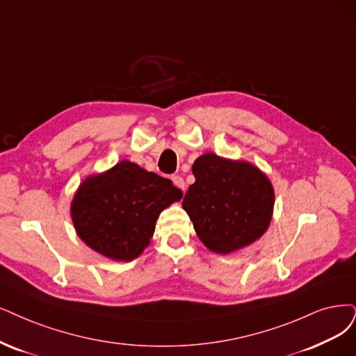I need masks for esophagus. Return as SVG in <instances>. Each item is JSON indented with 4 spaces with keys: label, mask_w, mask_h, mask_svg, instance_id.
<instances>
[{
    "label": "esophagus",
    "mask_w": 356,
    "mask_h": 356,
    "mask_svg": "<svg viewBox=\"0 0 356 356\" xmlns=\"http://www.w3.org/2000/svg\"><path fill=\"white\" fill-rule=\"evenodd\" d=\"M171 181H173V185H175L176 188H179V189H181L183 192H185L186 185H185V180H183L181 176H179V175L171 176Z\"/></svg>",
    "instance_id": "34e87169"
}]
</instances>
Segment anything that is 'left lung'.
Wrapping results in <instances>:
<instances>
[{
    "instance_id": "left-lung-1",
    "label": "left lung",
    "mask_w": 356,
    "mask_h": 356,
    "mask_svg": "<svg viewBox=\"0 0 356 356\" xmlns=\"http://www.w3.org/2000/svg\"><path fill=\"white\" fill-rule=\"evenodd\" d=\"M192 171L195 183L181 205L208 249L230 254L261 238L274 205V191L264 173L246 161L216 154L200 156Z\"/></svg>"
}]
</instances>
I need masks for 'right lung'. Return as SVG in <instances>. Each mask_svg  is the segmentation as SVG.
I'll return each instance as SVG.
<instances>
[{
	"instance_id": "right-lung-1",
	"label": "right lung",
	"mask_w": 356,
	"mask_h": 356,
	"mask_svg": "<svg viewBox=\"0 0 356 356\" xmlns=\"http://www.w3.org/2000/svg\"><path fill=\"white\" fill-rule=\"evenodd\" d=\"M181 198L168 179L122 161L88 177L72 204L74 229L89 248L115 261L142 254L164 208Z\"/></svg>"
}]
</instances>
